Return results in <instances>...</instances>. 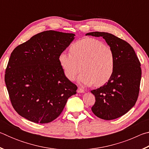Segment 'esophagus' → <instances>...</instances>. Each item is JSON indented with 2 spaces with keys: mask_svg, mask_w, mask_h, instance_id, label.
Segmentation results:
<instances>
[{
  "mask_svg": "<svg viewBox=\"0 0 149 149\" xmlns=\"http://www.w3.org/2000/svg\"><path fill=\"white\" fill-rule=\"evenodd\" d=\"M77 91V93H83L85 92V91H84V89H83L82 88L78 87Z\"/></svg>",
  "mask_w": 149,
  "mask_h": 149,
  "instance_id": "34e87169",
  "label": "esophagus"
}]
</instances>
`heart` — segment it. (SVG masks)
Returning a JSON list of instances; mask_svg holds the SVG:
<instances>
[{"label": "heart", "mask_w": 149, "mask_h": 149, "mask_svg": "<svg viewBox=\"0 0 149 149\" xmlns=\"http://www.w3.org/2000/svg\"><path fill=\"white\" fill-rule=\"evenodd\" d=\"M70 53L63 52L59 63L68 79L74 81L80 71L79 81L90 85L95 83L100 86L112 77L115 69V55L112 48L99 39L87 37L70 47Z\"/></svg>", "instance_id": "obj_1"}]
</instances>
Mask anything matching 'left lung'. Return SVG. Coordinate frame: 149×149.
Listing matches in <instances>:
<instances>
[{
	"mask_svg": "<svg viewBox=\"0 0 149 149\" xmlns=\"http://www.w3.org/2000/svg\"><path fill=\"white\" fill-rule=\"evenodd\" d=\"M86 35L102 37L115 55V69L107 83L91 92L95 97L91 108L101 119H116L126 114L137 101L141 79L139 60L133 47L124 40L106 32H91Z\"/></svg>",
	"mask_w": 149,
	"mask_h": 149,
	"instance_id": "obj_1",
	"label": "left lung"
}]
</instances>
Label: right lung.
<instances>
[{
	"label": "right lung",
	"instance_id": "obj_1",
	"mask_svg": "<svg viewBox=\"0 0 149 149\" xmlns=\"http://www.w3.org/2000/svg\"><path fill=\"white\" fill-rule=\"evenodd\" d=\"M74 36L42 31L12 51L4 81L12 107L21 116L35 123H49L76 94L77 85L65 76L58 60Z\"/></svg>",
	"mask_w": 149,
	"mask_h": 149
}]
</instances>
